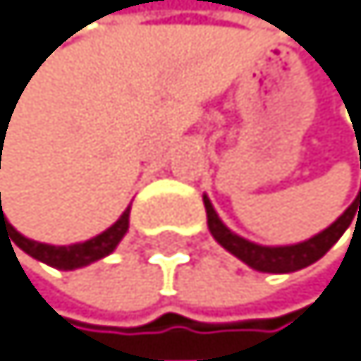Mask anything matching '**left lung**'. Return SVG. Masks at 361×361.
Instances as JSON below:
<instances>
[{"label":"left lung","mask_w":361,"mask_h":361,"mask_svg":"<svg viewBox=\"0 0 361 361\" xmlns=\"http://www.w3.org/2000/svg\"><path fill=\"white\" fill-rule=\"evenodd\" d=\"M202 202H204V209H207L209 233L226 251H230L235 258H240L255 271H267V274H290V271L313 265V262L320 260L322 255L338 242V237H341L348 230V226L353 224L357 207L361 212V188L355 202L334 221L332 226L320 230L318 235L309 237V240L297 242V244H286V246H265V244H255L251 240H244V237L233 233V230L219 219V214L214 209V204L207 195H202Z\"/></svg>","instance_id":"obj_1"}]
</instances>
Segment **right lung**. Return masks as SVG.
I'll list each match as a JSON object with an SVG mask.
<instances>
[{
  "label": "right lung",
  "mask_w": 361,
  "mask_h": 361,
  "mask_svg": "<svg viewBox=\"0 0 361 361\" xmlns=\"http://www.w3.org/2000/svg\"><path fill=\"white\" fill-rule=\"evenodd\" d=\"M4 135V133H1ZM128 214H131V207H126V212L112 224L108 230H103L101 235L92 237L87 242H78V244H68V246H52V244H43V242H34L29 237L20 235L18 230L6 221L1 212V193H0V233L6 230V235L11 237V242L16 246H20L27 255L45 262L50 267L57 269H78V267H87L92 262L106 258L112 251L117 249V244L124 240L126 230H128Z\"/></svg>",
  "instance_id": "right-lung-1"
}]
</instances>
